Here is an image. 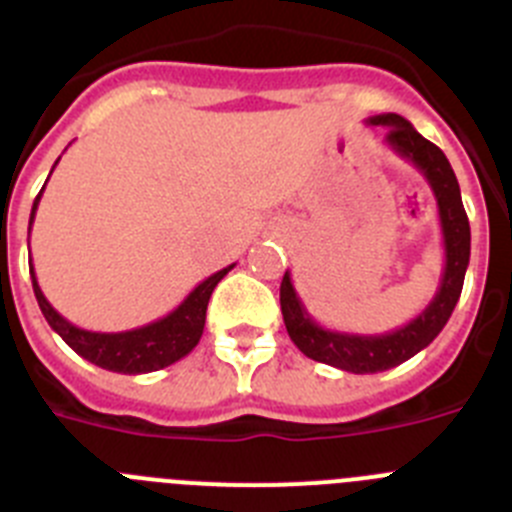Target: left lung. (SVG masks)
Listing matches in <instances>:
<instances>
[{
  "mask_svg": "<svg viewBox=\"0 0 512 512\" xmlns=\"http://www.w3.org/2000/svg\"><path fill=\"white\" fill-rule=\"evenodd\" d=\"M365 124L386 126V144L411 162L429 182L439 208V225H442L444 241V269L439 279V289L429 304L416 314L414 320L403 327H396L383 335H353V332L327 330L320 322H314L312 314L299 299L294 289L292 274H284L279 289L281 314L287 325L292 342L307 358L332 368L348 370V373H381L396 368L414 358L416 353L431 345V340L444 330L459 302L464 284V271L470 266V220L464 213L462 192L454 177L452 164L444 157L437 144L424 139L419 131L398 114L370 116Z\"/></svg>",
  "mask_w": 512,
  "mask_h": 512,
  "instance_id": "8db88e82",
  "label": "left lung"
}]
</instances>
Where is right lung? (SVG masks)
Wrapping results in <instances>:
<instances>
[{
	"label": "right lung",
	"instance_id": "right-lung-1",
	"mask_svg": "<svg viewBox=\"0 0 512 512\" xmlns=\"http://www.w3.org/2000/svg\"><path fill=\"white\" fill-rule=\"evenodd\" d=\"M53 170H50V175H53ZM45 185H48V180H45ZM45 185H42V190H45ZM42 190L35 198V203H32L30 231L32 223H35V213L37 205H40ZM231 269L233 264L215 271V274L208 276L205 281H200L198 287L192 289V292L182 299V304H177L170 314H164V317L149 322V325L134 327V330L124 332H93L83 330V327H75L73 322L65 320L63 314L45 299L30 261L32 289H35L37 304H40L48 325L63 337L68 348H73L75 353L81 355V358H86L88 363L98 365V368L103 370H111V373L124 375L152 373V370L167 368V365L177 363V360L185 358L187 353H192V348H195L200 342V337H203L205 309H208L210 294H213V289L218 287V281Z\"/></svg>",
	"mask_w": 512,
	"mask_h": 512
}]
</instances>
